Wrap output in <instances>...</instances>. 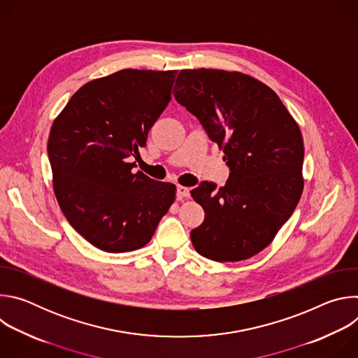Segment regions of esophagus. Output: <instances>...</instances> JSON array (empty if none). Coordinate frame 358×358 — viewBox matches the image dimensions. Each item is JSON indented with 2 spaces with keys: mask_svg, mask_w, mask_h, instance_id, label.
I'll list each match as a JSON object with an SVG mask.
<instances>
[{
  "mask_svg": "<svg viewBox=\"0 0 358 358\" xmlns=\"http://www.w3.org/2000/svg\"><path fill=\"white\" fill-rule=\"evenodd\" d=\"M188 196H189V188L182 187V185H177V198L180 201H182L184 198H188Z\"/></svg>",
  "mask_w": 358,
  "mask_h": 358,
  "instance_id": "1",
  "label": "esophagus"
}]
</instances>
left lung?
Returning a JSON list of instances; mask_svg holds the SVG:
<instances>
[{
	"mask_svg": "<svg viewBox=\"0 0 358 358\" xmlns=\"http://www.w3.org/2000/svg\"><path fill=\"white\" fill-rule=\"evenodd\" d=\"M174 97L224 150L231 171L221 188L202 181L191 191L206 213L192 245L211 261L248 259L273 241L301 196L300 129L269 86L241 72L184 69Z\"/></svg>",
	"mask_w": 358,
	"mask_h": 358,
	"instance_id": "obj_1",
	"label": "left lung"
}]
</instances>
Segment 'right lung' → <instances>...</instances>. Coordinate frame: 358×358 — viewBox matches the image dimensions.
Masks as SVG:
<instances>
[{
	"label": "right lung",
	"mask_w": 358,
	"mask_h": 358,
	"mask_svg": "<svg viewBox=\"0 0 358 358\" xmlns=\"http://www.w3.org/2000/svg\"><path fill=\"white\" fill-rule=\"evenodd\" d=\"M177 71L123 69L83 85L48 140L54 191L69 224L110 253L143 248L176 185L134 173L147 134L171 100Z\"/></svg>",
	"instance_id": "add662e5"
}]
</instances>
